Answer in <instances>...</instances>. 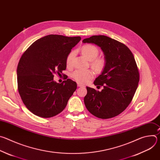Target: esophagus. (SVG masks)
<instances>
[{"instance_id": "34e87169", "label": "esophagus", "mask_w": 160, "mask_h": 160, "mask_svg": "<svg viewBox=\"0 0 160 160\" xmlns=\"http://www.w3.org/2000/svg\"><path fill=\"white\" fill-rule=\"evenodd\" d=\"M77 85H78V87H84V85H83L80 84V83H77Z\"/></svg>"}]
</instances>
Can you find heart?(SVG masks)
Wrapping results in <instances>:
<instances>
[{
	"label": "heart",
	"instance_id": "heart-1",
	"mask_svg": "<svg viewBox=\"0 0 160 160\" xmlns=\"http://www.w3.org/2000/svg\"><path fill=\"white\" fill-rule=\"evenodd\" d=\"M82 54L89 61H90V66L96 73H101L106 65L105 59L102 58H98L99 55L98 48L92 44L83 45L81 48ZM75 54V51H72L68 53L66 58V64L67 66H72L73 58ZM94 72L91 70H77L72 74V77L80 83H86L94 77Z\"/></svg>",
	"mask_w": 160,
	"mask_h": 160
}]
</instances>
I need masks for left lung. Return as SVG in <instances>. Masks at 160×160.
<instances>
[{"label": "left lung", "instance_id": "1", "mask_svg": "<svg viewBox=\"0 0 160 160\" xmlns=\"http://www.w3.org/2000/svg\"><path fill=\"white\" fill-rule=\"evenodd\" d=\"M83 42L98 45L106 60L101 75L94 82L103 88L98 91L87 87L85 105L99 118L117 117L130 104L138 87L139 73L134 56L125 44L107 36L94 35L83 39Z\"/></svg>", "mask_w": 160, "mask_h": 160}]
</instances>
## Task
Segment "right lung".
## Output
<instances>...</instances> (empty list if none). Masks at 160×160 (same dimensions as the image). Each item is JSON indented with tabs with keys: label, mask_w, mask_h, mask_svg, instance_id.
I'll return each instance as SVG.
<instances>
[{
	"label": "right lung",
	"mask_w": 160,
	"mask_h": 160,
	"mask_svg": "<svg viewBox=\"0 0 160 160\" xmlns=\"http://www.w3.org/2000/svg\"><path fill=\"white\" fill-rule=\"evenodd\" d=\"M80 37L49 35L34 42L21 56L17 67L18 89L25 106L42 118L54 117L66 108L77 87L68 78L53 80L66 68V58Z\"/></svg>",
	"instance_id": "right-lung-1"
}]
</instances>
